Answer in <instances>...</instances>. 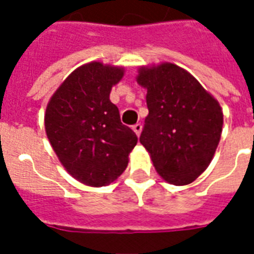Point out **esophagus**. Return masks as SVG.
<instances>
[{
  "instance_id": "obj_1",
  "label": "esophagus",
  "mask_w": 254,
  "mask_h": 254,
  "mask_svg": "<svg viewBox=\"0 0 254 254\" xmlns=\"http://www.w3.org/2000/svg\"><path fill=\"white\" fill-rule=\"evenodd\" d=\"M133 130H134V133H136L137 136H140V134H141V130H143V125H141V124L133 125Z\"/></svg>"
}]
</instances>
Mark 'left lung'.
<instances>
[{
    "label": "left lung",
    "instance_id": "left-lung-1",
    "mask_svg": "<svg viewBox=\"0 0 254 254\" xmlns=\"http://www.w3.org/2000/svg\"><path fill=\"white\" fill-rule=\"evenodd\" d=\"M136 80L147 89L149 111L140 143L166 182L189 185L205 171L218 148L222 107L176 64L140 66Z\"/></svg>",
    "mask_w": 254,
    "mask_h": 254
}]
</instances>
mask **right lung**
Returning a JSON list of instances; mask_svg holds the SVG:
<instances>
[{
	"mask_svg": "<svg viewBox=\"0 0 254 254\" xmlns=\"http://www.w3.org/2000/svg\"><path fill=\"white\" fill-rule=\"evenodd\" d=\"M125 69L102 63L74 69L49 100L45 129L61 165L87 187L100 188L125 171L137 136L111 103Z\"/></svg>",
	"mask_w": 254,
	"mask_h": 254,
	"instance_id": "1",
	"label": "right lung"
}]
</instances>
